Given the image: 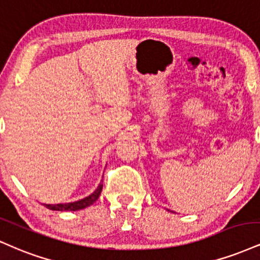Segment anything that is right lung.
Returning <instances> with one entry per match:
<instances>
[{
    "label": "right lung",
    "instance_id": "right-lung-1",
    "mask_svg": "<svg viewBox=\"0 0 260 260\" xmlns=\"http://www.w3.org/2000/svg\"><path fill=\"white\" fill-rule=\"evenodd\" d=\"M103 189V183L100 181V184L98 185V187L90 193L89 196L84 198L82 200H79V201H75V202H69V203H57V205H47V203H43L46 208L52 209V211H80V209L87 208L89 206H92L94 203L98 198L100 196V192H102Z\"/></svg>",
    "mask_w": 260,
    "mask_h": 260
}]
</instances>
